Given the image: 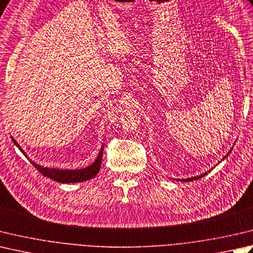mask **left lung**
<instances>
[{"label": "left lung", "mask_w": 253, "mask_h": 253, "mask_svg": "<svg viewBox=\"0 0 253 253\" xmlns=\"http://www.w3.org/2000/svg\"><path fill=\"white\" fill-rule=\"evenodd\" d=\"M229 152H231V150L229 151ZM229 152L228 153H227V156H228L229 155ZM227 156H225L224 158H222V160H224L225 159V158L227 157ZM210 171H207V172H205V173H203V174H201V175H197V176H194V177H189V179H183V180H180V181H183V182H189V181H194V180H199V179H201V177H203V176H205L206 174H207V173H209ZM177 181H179V180H177Z\"/></svg>", "instance_id": "left-lung-1"}]
</instances>
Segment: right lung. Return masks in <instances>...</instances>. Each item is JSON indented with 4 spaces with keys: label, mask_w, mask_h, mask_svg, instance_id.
I'll return each mask as SVG.
<instances>
[{
    "label": "right lung",
    "mask_w": 253,
    "mask_h": 253,
    "mask_svg": "<svg viewBox=\"0 0 253 253\" xmlns=\"http://www.w3.org/2000/svg\"><path fill=\"white\" fill-rule=\"evenodd\" d=\"M13 142L16 145V147L21 150L24 156L27 158L26 153L24 152V150L21 148V146L18 145L16 140L12 137ZM103 149L104 147L102 146L101 151L98 153V156L96 158V160L94 161L91 166H88L84 169H79V170H59V169H52V168H44L39 165H36L34 161H31L32 165L36 168V169L42 173L43 176H47L49 179H51L56 182H60V183H78V182H83V181H87L92 179V177L95 176L98 171L101 169V163H102V157H103Z\"/></svg>",
    "instance_id": "1"
}]
</instances>
